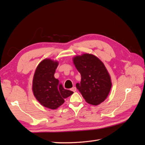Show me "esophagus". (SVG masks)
Masks as SVG:
<instances>
[{
	"label": "esophagus",
	"instance_id": "obj_1",
	"mask_svg": "<svg viewBox=\"0 0 145 145\" xmlns=\"http://www.w3.org/2000/svg\"><path fill=\"white\" fill-rule=\"evenodd\" d=\"M71 91H72L73 92H76V87H73L71 88Z\"/></svg>",
	"mask_w": 145,
	"mask_h": 145
}]
</instances>
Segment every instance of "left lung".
Returning a JSON list of instances; mask_svg holds the SVG:
<instances>
[{
  "label": "left lung",
  "mask_w": 145,
  "mask_h": 145,
  "mask_svg": "<svg viewBox=\"0 0 145 145\" xmlns=\"http://www.w3.org/2000/svg\"><path fill=\"white\" fill-rule=\"evenodd\" d=\"M73 63L81 74L76 88L89 104L98 105L104 102L112 87L110 75L103 63L95 56L83 54L74 57Z\"/></svg>",
  "instance_id": "left-lung-1"
}]
</instances>
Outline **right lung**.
Wrapping results in <instances>:
<instances>
[{"instance_id": "1", "label": "right lung", "mask_w": 145, "mask_h": 145, "mask_svg": "<svg viewBox=\"0 0 145 145\" xmlns=\"http://www.w3.org/2000/svg\"><path fill=\"white\" fill-rule=\"evenodd\" d=\"M59 62L45 59L38 65L35 71L32 90L34 97L42 106L56 109L64 102V99L73 94L65 89L58 79L54 77Z\"/></svg>"}]
</instances>
